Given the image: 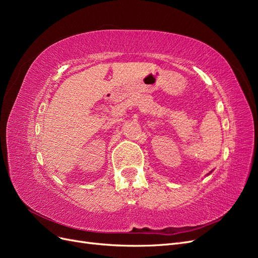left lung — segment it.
<instances>
[{"mask_svg":"<svg viewBox=\"0 0 258 258\" xmlns=\"http://www.w3.org/2000/svg\"><path fill=\"white\" fill-rule=\"evenodd\" d=\"M211 172H212V171H211ZM211 172H210V173H211ZM210 173H209V174H210ZM209 174H208V175H209Z\"/></svg>","mask_w":258,"mask_h":258,"instance_id":"8db88e82","label":"left lung"}]
</instances>
